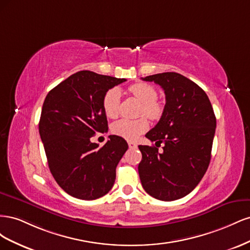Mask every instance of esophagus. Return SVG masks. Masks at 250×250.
I'll use <instances>...</instances> for the list:
<instances>
[{
  "instance_id": "esophagus-1",
  "label": "esophagus",
  "mask_w": 250,
  "mask_h": 250,
  "mask_svg": "<svg viewBox=\"0 0 250 250\" xmlns=\"http://www.w3.org/2000/svg\"><path fill=\"white\" fill-rule=\"evenodd\" d=\"M128 146H129V148L130 149H135V148H138V145L135 143H133V142H128Z\"/></svg>"
}]
</instances>
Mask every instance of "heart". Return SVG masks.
Masks as SVG:
<instances>
[{"label": "heart", "instance_id": "b5f03b06", "mask_svg": "<svg viewBox=\"0 0 250 250\" xmlns=\"http://www.w3.org/2000/svg\"><path fill=\"white\" fill-rule=\"evenodd\" d=\"M129 92L132 96L142 103L140 109V115H145L146 117L156 120L161 118L164 112L163 104L157 101V90L156 88L148 84V83H135L129 87ZM121 89L119 87L109 88L105 93L102 106L103 110L108 118H117L120 112L121 105ZM149 127L148 121L145 118H140L138 120L121 119L115 122L111 126V131L116 135L126 140L138 139L142 133L147 131Z\"/></svg>", "mask_w": 250, "mask_h": 250}]
</instances>
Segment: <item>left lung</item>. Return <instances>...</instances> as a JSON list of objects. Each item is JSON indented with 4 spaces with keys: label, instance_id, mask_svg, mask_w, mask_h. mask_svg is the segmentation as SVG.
<instances>
[{
    "label": "left lung",
    "instance_id": "1",
    "mask_svg": "<svg viewBox=\"0 0 250 250\" xmlns=\"http://www.w3.org/2000/svg\"><path fill=\"white\" fill-rule=\"evenodd\" d=\"M142 79L161 85L166 95L163 115L146 134L151 142L165 144L163 152L154 146H139L142 186L158 200L183 198L200 183L209 165L216 130L214 109L206 92L178 73Z\"/></svg>",
    "mask_w": 250,
    "mask_h": 250
}]
</instances>
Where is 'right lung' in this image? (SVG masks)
<instances>
[{
  "instance_id": "obj_1",
  "label": "right lung",
  "mask_w": 250,
  "mask_h": 250,
  "mask_svg": "<svg viewBox=\"0 0 250 250\" xmlns=\"http://www.w3.org/2000/svg\"><path fill=\"white\" fill-rule=\"evenodd\" d=\"M124 78L80 71L51 89L44 99L40 134L49 169L59 187L75 198L94 200L115 184L116 168L128 149L119 135L103 147L90 142L108 130L102 100Z\"/></svg>"
}]
</instances>
